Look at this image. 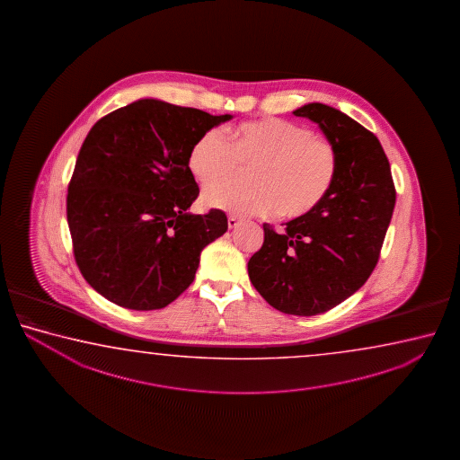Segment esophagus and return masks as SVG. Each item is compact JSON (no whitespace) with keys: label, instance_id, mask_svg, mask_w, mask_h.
<instances>
[{"label":"esophagus","instance_id":"1","mask_svg":"<svg viewBox=\"0 0 460 460\" xmlns=\"http://www.w3.org/2000/svg\"><path fill=\"white\" fill-rule=\"evenodd\" d=\"M226 222H228V228H236V226L242 224V220H240L238 217H234V216H230Z\"/></svg>","mask_w":460,"mask_h":460}]
</instances>
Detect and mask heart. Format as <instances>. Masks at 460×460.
Listing matches in <instances>:
<instances>
[{"label":"heart","mask_w":460,"mask_h":460,"mask_svg":"<svg viewBox=\"0 0 460 460\" xmlns=\"http://www.w3.org/2000/svg\"><path fill=\"white\" fill-rule=\"evenodd\" d=\"M243 167L254 187L226 183L208 188L206 206L238 216L303 217L317 209L335 185L338 153L332 141L303 125L267 117L238 125L230 143L208 130L191 145L188 169L203 187L234 179Z\"/></svg>","instance_id":"heart-1"}]
</instances>
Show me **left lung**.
I'll return each mask as SVG.
<instances>
[{
  "label": "left lung",
  "mask_w": 460,
  "mask_h": 460,
  "mask_svg": "<svg viewBox=\"0 0 460 460\" xmlns=\"http://www.w3.org/2000/svg\"><path fill=\"white\" fill-rule=\"evenodd\" d=\"M293 114L315 122L333 143L335 185L317 209L287 222L283 234L265 224L262 248L251 257L248 273L277 311L309 317L343 303L374 272L396 190L388 157L366 127L322 102Z\"/></svg>",
  "instance_id": "8db88e82"
}]
</instances>
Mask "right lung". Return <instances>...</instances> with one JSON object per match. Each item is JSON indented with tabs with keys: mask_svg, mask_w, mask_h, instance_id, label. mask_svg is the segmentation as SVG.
Returning a JSON list of instances; mask_svg holds the SVG:
<instances>
[{
	"mask_svg": "<svg viewBox=\"0 0 460 460\" xmlns=\"http://www.w3.org/2000/svg\"><path fill=\"white\" fill-rule=\"evenodd\" d=\"M232 117L145 98L86 135L70 179L67 224L80 272L111 303L163 309L195 280L201 251L226 234V212H188L199 195L188 153Z\"/></svg>",
	"mask_w": 460,
	"mask_h": 460,
	"instance_id": "right-lung-1",
	"label": "right lung"
}]
</instances>
